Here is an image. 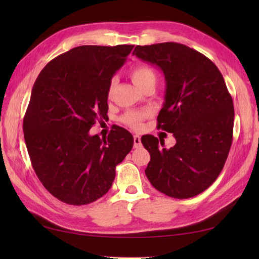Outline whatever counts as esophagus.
Masks as SVG:
<instances>
[{"label": "esophagus", "mask_w": 259, "mask_h": 259, "mask_svg": "<svg viewBox=\"0 0 259 259\" xmlns=\"http://www.w3.org/2000/svg\"><path fill=\"white\" fill-rule=\"evenodd\" d=\"M134 144H135L136 148H138V147L141 146V139H140V137L138 135L134 136Z\"/></svg>", "instance_id": "34e87169"}]
</instances>
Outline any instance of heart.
Listing matches in <instances>:
<instances>
[{
    "mask_svg": "<svg viewBox=\"0 0 259 259\" xmlns=\"http://www.w3.org/2000/svg\"><path fill=\"white\" fill-rule=\"evenodd\" d=\"M131 79H133L134 83L139 88L145 85L148 82H156L157 76L155 71H153L150 67L148 65H137L136 68L131 70L130 72ZM113 88V82H111L109 85V90L108 93L110 95L112 91ZM148 115H149V112L146 111V110H130V111H126L121 120L124 124H126L130 128H133L135 130L140 129L141 122L144 121Z\"/></svg>",
    "mask_w": 259,
    "mask_h": 259,
    "instance_id": "heart-1",
    "label": "heart"
}]
</instances>
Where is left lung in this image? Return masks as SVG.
Returning a JSON list of instances; mask_svg holds the SVG:
<instances>
[{
  "mask_svg": "<svg viewBox=\"0 0 259 259\" xmlns=\"http://www.w3.org/2000/svg\"><path fill=\"white\" fill-rule=\"evenodd\" d=\"M133 54L163 72L166 95L157 126L176 139L166 149L161 139L142 137L150 153L147 178L169 197L199 195L222 172L233 142L234 104L221 71L203 54L180 43L137 46Z\"/></svg>",
  "mask_w": 259,
  "mask_h": 259,
  "instance_id": "left-lung-1",
  "label": "left lung"
}]
</instances>
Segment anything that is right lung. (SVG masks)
Masks as SVG:
<instances>
[{
	"label": "right lung",
	"instance_id": "obj_1",
	"mask_svg": "<svg viewBox=\"0 0 259 259\" xmlns=\"http://www.w3.org/2000/svg\"><path fill=\"white\" fill-rule=\"evenodd\" d=\"M134 46H81L49 62L36 78L23 120L32 167L45 188L69 205H88L111 188L115 167L134 146L115 125L89 130L108 112V90Z\"/></svg>",
	"mask_w": 259,
	"mask_h": 259
}]
</instances>
